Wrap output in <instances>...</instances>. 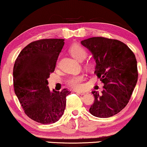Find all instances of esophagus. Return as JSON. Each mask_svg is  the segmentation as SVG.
I'll return each mask as SVG.
<instances>
[{"label": "esophagus", "instance_id": "esophagus-1", "mask_svg": "<svg viewBox=\"0 0 147 147\" xmlns=\"http://www.w3.org/2000/svg\"><path fill=\"white\" fill-rule=\"evenodd\" d=\"M76 92H77V93H78V94L82 95H84L86 93L85 91H76Z\"/></svg>", "mask_w": 147, "mask_h": 147}]
</instances>
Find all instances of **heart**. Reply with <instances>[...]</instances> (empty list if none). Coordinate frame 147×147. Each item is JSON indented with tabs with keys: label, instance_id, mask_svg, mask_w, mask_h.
<instances>
[{
	"label": "heart",
	"instance_id": "obj_1",
	"mask_svg": "<svg viewBox=\"0 0 147 147\" xmlns=\"http://www.w3.org/2000/svg\"><path fill=\"white\" fill-rule=\"evenodd\" d=\"M69 52L72 56L78 60L86 58L87 51L83 46L78 44H74L69 48ZM84 76L82 74H78L69 78L67 80V84L70 87L76 90H80L83 88V81L84 80Z\"/></svg>",
	"mask_w": 147,
	"mask_h": 147
}]
</instances>
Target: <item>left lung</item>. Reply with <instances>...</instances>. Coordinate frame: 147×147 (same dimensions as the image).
Returning a JSON list of instances; mask_svg holds the SVG:
<instances>
[{"label": "left lung", "mask_w": 147, "mask_h": 147, "mask_svg": "<svg viewBox=\"0 0 147 147\" xmlns=\"http://www.w3.org/2000/svg\"><path fill=\"white\" fill-rule=\"evenodd\" d=\"M81 43L92 53L96 66L94 74L103 83L101 94L92 91L94 103L89 112L93 116L107 118L117 114L129 103L138 80L135 56L119 40L93 37Z\"/></svg>", "instance_id": "left-lung-1"}]
</instances>
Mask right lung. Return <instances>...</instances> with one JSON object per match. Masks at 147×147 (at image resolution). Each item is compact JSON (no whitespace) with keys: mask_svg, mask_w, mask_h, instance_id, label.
Wrapping results in <instances>:
<instances>
[{"mask_svg":"<svg viewBox=\"0 0 147 147\" xmlns=\"http://www.w3.org/2000/svg\"><path fill=\"white\" fill-rule=\"evenodd\" d=\"M63 39H42L22 49L13 68L14 92L25 114L36 122L47 125L58 121L64 112L67 89L50 91L48 78L54 71Z\"/></svg>","mask_w":147,"mask_h":147,"instance_id":"add662e5","label":"right lung"}]
</instances>
